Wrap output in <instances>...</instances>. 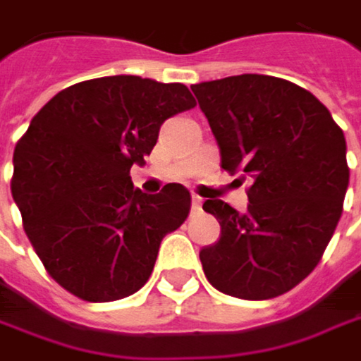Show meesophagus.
I'll use <instances>...</instances> for the list:
<instances>
[{"mask_svg":"<svg viewBox=\"0 0 361 361\" xmlns=\"http://www.w3.org/2000/svg\"><path fill=\"white\" fill-rule=\"evenodd\" d=\"M200 204H202V198L200 196H192V211H200Z\"/></svg>","mask_w":361,"mask_h":361,"instance_id":"obj_1","label":"esophagus"}]
</instances>
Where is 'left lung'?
Wrapping results in <instances>:
<instances>
[{
    "label": "left lung",
    "instance_id": "obj_1",
    "mask_svg": "<svg viewBox=\"0 0 361 361\" xmlns=\"http://www.w3.org/2000/svg\"><path fill=\"white\" fill-rule=\"evenodd\" d=\"M221 150V169L249 178V207L204 200L221 236L200 251L221 293L274 299L320 263L349 185L343 129L307 90L269 75L192 85ZM243 178V180H245Z\"/></svg>",
    "mask_w": 361,
    "mask_h": 361
}]
</instances>
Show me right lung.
I'll return each instance as SVG.
<instances>
[{"label":"right lung","instance_id":"right-lung-1","mask_svg":"<svg viewBox=\"0 0 361 361\" xmlns=\"http://www.w3.org/2000/svg\"><path fill=\"white\" fill-rule=\"evenodd\" d=\"M196 106L181 83L100 77L58 92L14 148L12 196L45 271L71 295L106 303L140 290L165 234L190 213V192L133 190L161 125Z\"/></svg>","mask_w":361,"mask_h":361}]
</instances>
